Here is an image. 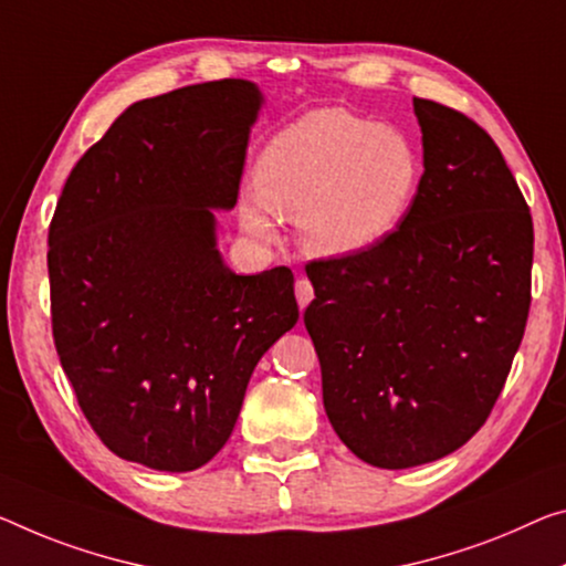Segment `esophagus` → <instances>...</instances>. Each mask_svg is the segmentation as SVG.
<instances>
[{"label": "esophagus", "mask_w": 566, "mask_h": 566, "mask_svg": "<svg viewBox=\"0 0 566 566\" xmlns=\"http://www.w3.org/2000/svg\"><path fill=\"white\" fill-rule=\"evenodd\" d=\"M295 301H298L301 311L313 301V285L308 277H298V281H295Z\"/></svg>", "instance_id": "obj_1"}]
</instances>
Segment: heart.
<instances>
[{
    "instance_id": "b5f03b06",
    "label": "heart",
    "mask_w": 566,
    "mask_h": 566,
    "mask_svg": "<svg viewBox=\"0 0 566 566\" xmlns=\"http://www.w3.org/2000/svg\"><path fill=\"white\" fill-rule=\"evenodd\" d=\"M420 185V156L399 128L342 108L283 126L255 167V195L240 197V224L273 240V217L298 222L301 245L349 258L379 245L402 222Z\"/></svg>"
}]
</instances>
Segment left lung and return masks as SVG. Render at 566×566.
Listing matches in <instances>:
<instances>
[{"label": "left lung", "mask_w": 566, "mask_h": 566, "mask_svg": "<svg viewBox=\"0 0 566 566\" xmlns=\"http://www.w3.org/2000/svg\"><path fill=\"white\" fill-rule=\"evenodd\" d=\"M422 177L399 228L306 268L303 313L328 422L364 463L402 471L465 446L499 399L532 303L534 224L481 126L412 98Z\"/></svg>", "instance_id": "8db88e82"}]
</instances>
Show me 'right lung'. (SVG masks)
Listing matches in <instances>:
<instances>
[{
  "label": "right lung",
  "mask_w": 566,
  "mask_h": 566,
  "mask_svg": "<svg viewBox=\"0 0 566 566\" xmlns=\"http://www.w3.org/2000/svg\"><path fill=\"white\" fill-rule=\"evenodd\" d=\"M263 93L214 81L138 101L75 164L50 222L52 336L111 453L197 471L298 321L293 273L238 275L217 217L238 202Z\"/></svg>",
  "instance_id": "add662e5"
}]
</instances>
